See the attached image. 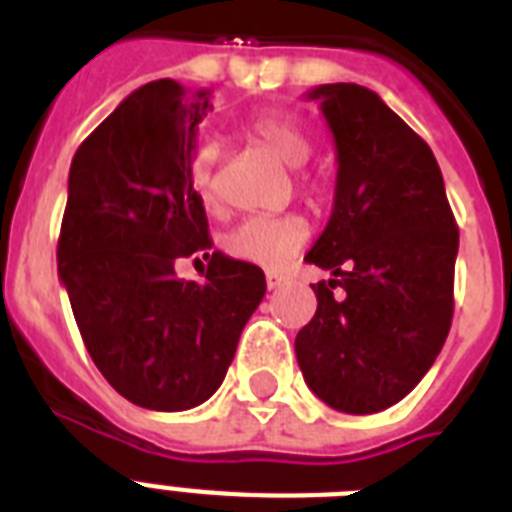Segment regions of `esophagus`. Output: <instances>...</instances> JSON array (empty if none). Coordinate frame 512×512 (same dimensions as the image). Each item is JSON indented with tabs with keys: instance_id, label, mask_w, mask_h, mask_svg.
<instances>
[{
	"instance_id": "esophagus-1",
	"label": "esophagus",
	"mask_w": 512,
	"mask_h": 512,
	"mask_svg": "<svg viewBox=\"0 0 512 512\" xmlns=\"http://www.w3.org/2000/svg\"><path fill=\"white\" fill-rule=\"evenodd\" d=\"M281 284H284V276H281V273H276V271L265 273V287H268V289H279Z\"/></svg>"
}]
</instances>
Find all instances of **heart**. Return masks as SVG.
<instances>
[{
    "mask_svg": "<svg viewBox=\"0 0 512 512\" xmlns=\"http://www.w3.org/2000/svg\"><path fill=\"white\" fill-rule=\"evenodd\" d=\"M249 132L268 146L281 162L300 167L311 156V135L287 114H260L249 122ZM217 162L220 148L212 138H204L191 154V188L207 207L217 201ZM311 236L308 220L297 212L281 215H249L225 233V252L244 263L281 268L303 249Z\"/></svg>",
    "mask_w": 512,
    "mask_h": 512,
    "instance_id": "heart-1",
    "label": "heart"
}]
</instances>
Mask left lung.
I'll use <instances>...</instances> for the list:
<instances>
[{
    "label": "left lung",
    "instance_id": "left-lung-1",
    "mask_svg": "<svg viewBox=\"0 0 512 512\" xmlns=\"http://www.w3.org/2000/svg\"><path fill=\"white\" fill-rule=\"evenodd\" d=\"M335 135V209L305 255L316 316L297 332L308 388L337 412L398 404L452 327L460 231L430 146L361 84L308 92Z\"/></svg>",
    "mask_w": 512,
    "mask_h": 512
}]
</instances>
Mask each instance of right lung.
Returning <instances> with one entry per match:
<instances>
[{"label": "right lung", "mask_w": 512, "mask_h": 512, "mask_svg": "<svg viewBox=\"0 0 512 512\" xmlns=\"http://www.w3.org/2000/svg\"><path fill=\"white\" fill-rule=\"evenodd\" d=\"M212 92L175 79L143 84L74 154L58 273L100 374L154 412L204 404L265 295L263 271L212 252L191 154ZM205 252L204 285L177 280ZM199 260V257H196Z\"/></svg>", "instance_id": "obj_1"}]
</instances>
